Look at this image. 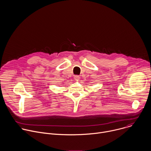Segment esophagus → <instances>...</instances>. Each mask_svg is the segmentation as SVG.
I'll list each match as a JSON object with an SVG mask.
<instances>
[{"mask_svg":"<svg viewBox=\"0 0 151 151\" xmlns=\"http://www.w3.org/2000/svg\"><path fill=\"white\" fill-rule=\"evenodd\" d=\"M79 78H80V77H79V76H78V75H75V76H74V79H75V80H79Z\"/></svg>","mask_w":151,"mask_h":151,"instance_id":"obj_1","label":"esophagus"}]
</instances>
